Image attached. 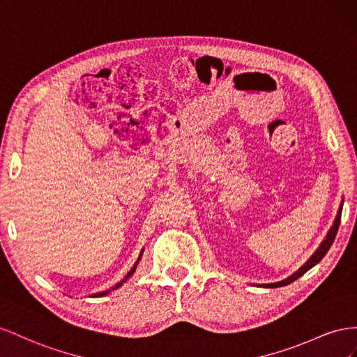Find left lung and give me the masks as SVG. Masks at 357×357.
<instances>
[{
    "instance_id": "1",
    "label": "left lung",
    "mask_w": 357,
    "mask_h": 357,
    "mask_svg": "<svg viewBox=\"0 0 357 357\" xmlns=\"http://www.w3.org/2000/svg\"><path fill=\"white\" fill-rule=\"evenodd\" d=\"M341 212H342V203H341L340 211H338V213H337V218H335V221H333V226L331 227V230H329V233H328V236H326V239L321 242V245L319 247V250L312 254L311 259H310L307 263H305L303 266H302L298 272H294V273L291 275V277H289L287 280L280 281V282H273V284H263L261 287L275 289V287L287 286V284H290V282H293V281H296L299 277H302V275H303L305 272L310 271L312 266H315V264H317V263H319V261L326 256V252L329 251L331 245H332L333 241H335V236H337L338 229H340V222H341Z\"/></svg>"
}]
</instances>
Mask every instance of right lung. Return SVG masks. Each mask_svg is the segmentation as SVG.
Segmentation results:
<instances>
[{
	"label": "right lung",
	"instance_id": "right-lung-1",
	"mask_svg": "<svg viewBox=\"0 0 357 357\" xmlns=\"http://www.w3.org/2000/svg\"><path fill=\"white\" fill-rule=\"evenodd\" d=\"M139 259H140V256H139ZM137 263H139V260H137V261H136V264H135V266H133V268H131V271H130V272H128V273H127V277H126V278H124V280H122V281H121V282H118V284H116V286H115V287H112V289H110V290H115V289H118V287H121V286H122V284H124V282H126V281H127V280H128V278H130V277H131V275H133V273H135V271H136V268H137ZM110 290H106V291H101V293H96V294H94V298H97V296H105V294H107V293H109V291H110Z\"/></svg>",
	"mask_w": 357,
	"mask_h": 357
}]
</instances>
